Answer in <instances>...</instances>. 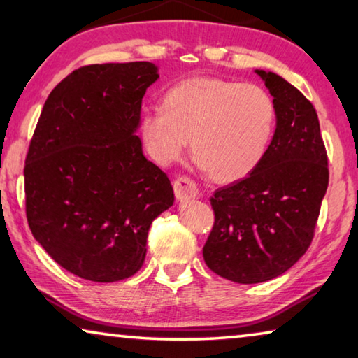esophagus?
I'll return each mask as SVG.
<instances>
[{"instance_id":"34e87169","label":"esophagus","mask_w":358,"mask_h":358,"mask_svg":"<svg viewBox=\"0 0 358 358\" xmlns=\"http://www.w3.org/2000/svg\"><path fill=\"white\" fill-rule=\"evenodd\" d=\"M173 191H175V197H177L180 202L191 201V199L196 197L199 192L196 183H194V181L187 177H180L175 180Z\"/></svg>"}]
</instances>
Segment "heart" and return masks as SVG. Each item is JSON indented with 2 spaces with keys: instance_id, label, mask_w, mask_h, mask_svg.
Masks as SVG:
<instances>
[{
  "instance_id": "1",
  "label": "heart",
  "mask_w": 358,
  "mask_h": 358,
  "mask_svg": "<svg viewBox=\"0 0 358 358\" xmlns=\"http://www.w3.org/2000/svg\"><path fill=\"white\" fill-rule=\"evenodd\" d=\"M275 124V102L264 88L199 76L173 85L162 108L142 113L138 128L159 166L178 161L191 138L201 171L220 181H237L262 161Z\"/></svg>"
}]
</instances>
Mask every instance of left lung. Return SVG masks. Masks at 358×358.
<instances>
[{"label":"left lung","mask_w":358,"mask_h":358,"mask_svg":"<svg viewBox=\"0 0 358 358\" xmlns=\"http://www.w3.org/2000/svg\"><path fill=\"white\" fill-rule=\"evenodd\" d=\"M276 107V129L259 166L210 199L215 226L203 246L211 271L240 284L278 278L306 252L329 186L316 108L275 72L254 71Z\"/></svg>","instance_id":"1"}]
</instances>
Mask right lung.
<instances>
[{
    "instance_id": "obj_1",
    "label": "right lung",
    "mask_w": 358,
    "mask_h": 358,
    "mask_svg": "<svg viewBox=\"0 0 358 358\" xmlns=\"http://www.w3.org/2000/svg\"><path fill=\"white\" fill-rule=\"evenodd\" d=\"M148 62L85 66L42 108L25 161L33 237L71 273L94 282L141 270L151 222L173 205L171 180L137 137Z\"/></svg>"
}]
</instances>
